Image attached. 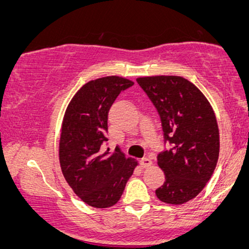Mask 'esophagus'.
Listing matches in <instances>:
<instances>
[{
    "label": "esophagus",
    "mask_w": 249,
    "mask_h": 249,
    "mask_svg": "<svg viewBox=\"0 0 249 249\" xmlns=\"http://www.w3.org/2000/svg\"><path fill=\"white\" fill-rule=\"evenodd\" d=\"M153 165V162L151 159L148 158H142L141 160V166L142 168H147V167H151Z\"/></svg>",
    "instance_id": "esophagus-1"
}]
</instances>
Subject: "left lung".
Here are the masks:
<instances>
[{
	"label": "left lung",
	"instance_id": "8db88e82",
	"mask_svg": "<svg viewBox=\"0 0 249 249\" xmlns=\"http://www.w3.org/2000/svg\"><path fill=\"white\" fill-rule=\"evenodd\" d=\"M137 82L160 116L165 142L172 144L157 157L165 182L156 194L165 204L182 205L204 190L215 170L220 150L215 113L184 77H139Z\"/></svg>",
	"mask_w": 249,
	"mask_h": 249
}]
</instances>
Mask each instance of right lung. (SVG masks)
Listing matches in <instances>:
<instances>
[{
	"instance_id": "add662e5",
	"label": "right lung",
	"mask_w": 249,
	"mask_h": 249,
	"mask_svg": "<svg viewBox=\"0 0 249 249\" xmlns=\"http://www.w3.org/2000/svg\"><path fill=\"white\" fill-rule=\"evenodd\" d=\"M130 79L107 76L88 82L65 110L59 138V164L72 191L89 206L107 208L121 199L138 161L121 148L103 152L107 142V113Z\"/></svg>"
}]
</instances>
